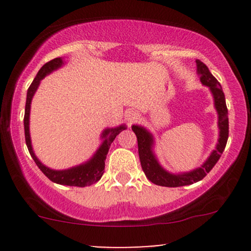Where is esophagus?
Returning a JSON list of instances; mask_svg holds the SVG:
<instances>
[{
  "mask_svg": "<svg viewBox=\"0 0 251 251\" xmlns=\"http://www.w3.org/2000/svg\"><path fill=\"white\" fill-rule=\"evenodd\" d=\"M138 117H139V114H138L137 111H128L127 114H126V119H127L128 124H133L137 122Z\"/></svg>",
  "mask_w": 251,
  "mask_h": 251,
  "instance_id": "esophagus-1",
  "label": "esophagus"
}]
</instances>
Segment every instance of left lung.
I'll use <instances>...</instances> for the list:
<instances>
[{"label":"left lung","mask_w":251,"mask_h":251,"mask_svg":"<svg viewBox=\"0 0 251 251\" xmlns=\"http://www.w3.org/2000/svg\"><path fill=\"white\" fill-rule=\"evenodd\" d=\"M197 70L201 74V81L203 85L209 86L215 98V107L218 112V126H220V139L216 150H214L210 157L201 168L194 170L183 175H172L166 172L162 166L159 165L155 159L153 152H152V145L153 139L152 135L140 126H132V129L137 135L138 140V152H139L140 165L150 181L160 186H168V188H177V186L190 185V184L197 183L203 179L206 175L211 171L212 168L218 162L226 149L227 137H229V119H227V108L226 103V97H224L223 89L217 79L210 73L209 68L197 60Z\"/></svg>","instance_id":"left-lung-1"}]
</instances>
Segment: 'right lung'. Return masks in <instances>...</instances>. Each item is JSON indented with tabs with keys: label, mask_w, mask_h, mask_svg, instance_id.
Here are the masks:
<instances>
[{
	"label": "right lung",
	"mask_w": 251,
	"mask_h": 251,
	"mask_svg": "<svg viewBox=\"0 0 251 251\" xmlns=\"http://www.w3.org/2000/svg\"><path fill=\"white\" fill-rule=\"evenodd\" d=\"M62 60L60 57L50 60L47 63L42 66L41 70L39 71V73L36 74L35 79L33 80L31 85L29 86L27 92V100H25V118H24V124H25V144H27L28 151L31 157H33L34 162L36 163V165L39 166V169L43 172V175L46 177H48L51 181L56 184H61V185H68V186H79V188H83V186L91 185V184L97 183L100 178L102 177L103 170H105V160L106 155L108 153V150L111 144L113 143V140L116 139V137L123 129H125V126H119L117 128L112 129H105V132L102 133L103 143L101 144L99 150L97 151V153L94 154V157L92 158L89 162L82 165L75 166V168H72L68 170H63V171H55V170H50L46 168L43 164L40 163V160L37 159L34 154L33 149H31L30 144V135H29V111H30V102L31 98H33L34 93L37 89V86L41 80L45 77L47 74H50V72H53L56 68H59L62 65Z\"/></svg>",
	"instance_id": "obj_1"
}]
</instances>
